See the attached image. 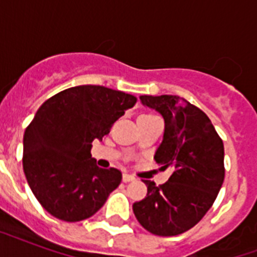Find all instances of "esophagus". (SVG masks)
<instances>
[{
  "mask_svg": "<svg viewBox=\"0 0 257 257\" xmlns=\"http://www.w3.org/2000/svg\"><path fill=\"white\" fill-rule=\"evenodd\" d=\"M135 179H136V177H135L133 175H129V173H124V175H122V181H124V183H129V181H133Z\"/></svg>",
  "mask_w": 257,
  "mask_h": 257,
  "instance_id": "1",
  "label": "esophagus"
}]
</instances>
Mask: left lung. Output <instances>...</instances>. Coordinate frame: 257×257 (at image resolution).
Listing matches in <instances>:
<instances>
[{
    "label": "left lung",
    "instance_id": "left-lung-1",
    "mask_svg": "<svg viewBox=\"0 0 257 257\" xmlns=\"http://www.w3.org/2000/svg\"><path fill=\"white\" fill-rule=\"evenodd\" d=\"M140 100L164 117V139L155 160L173 173L157 187L143 180L148 193L133 204V212L153 235H180L203 219L223 185V140L209 117L183 97L141 96Z\"/></svg>",
    "mask_w": 257,
    "mask_h": 257
}]
</instances>
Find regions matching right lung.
I'll return each instance as SVG.
<instances>
[{"label": "right lung", "instance_id": "add662e5", "mask_svg": "<svg viewBox=\"0 0 257 257\" xmlns=\"http://www.w3.org/2000/svg\"><path fill=\"white\" fill-rule=\"evenodd\" d=\"M136 102L121 90L80 85L40 106L24 135L22 167L36 199L50 215L69 223L88 219L120 185V169L100 168L90 148Z\"/></svg>", "mask_w": 257, "mask_h": 257}]
</instances>
